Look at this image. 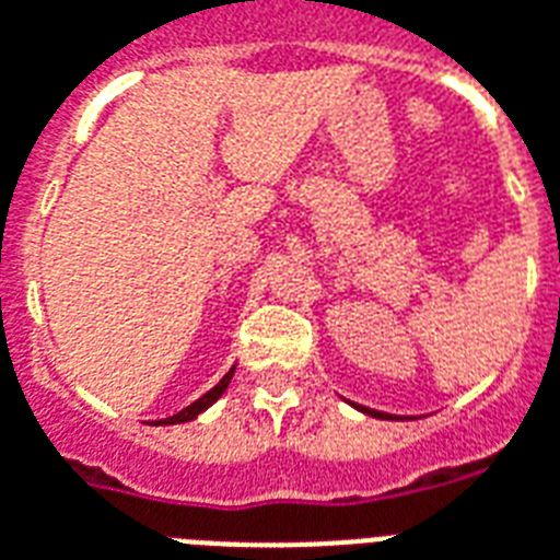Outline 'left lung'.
<instances>
[{
    "mask_svg": "<svg viewBox=\"0 0 560 560\" xmlns=\"http://www.w3.org/2000/svg\"><path fill=\"white\" fill-rule=\"evenodd\" d=\"M365 415H371V418H388V415H383V411H374V409H362Z\"/></svg>",
    "mask_w": 560,
    "mask_h": 560,
    "instance_id": "left-lung-1",
    "label": "left lung"
}]
</instances>
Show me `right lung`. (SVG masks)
Returning a JSON list of instances; mask_svg holds the SVG:
<instances>
[{"instance_id": "add662e5", "label": "right lung", "mask_w": 560, "mask_h": 560, "mask_svg": "<svg viewBox=\"0 0 560 560\" xmlns=\"http://www.w3.org/2000/svg\"><path fill=\"white\" fill-rule=\"evenodd\" d=\"M233 371H236V368H231L228 374L221 376V383L215 385V388H210V392L203 394V397H198V400H195L192 406H186L184 411H177V415H172V418H166V420H160V423H186V420L198 418V415H201L203 409H210L212 402L219 400L221 394L228 392V385H231V380H233Z\"/></svg>"}]
</instances>
